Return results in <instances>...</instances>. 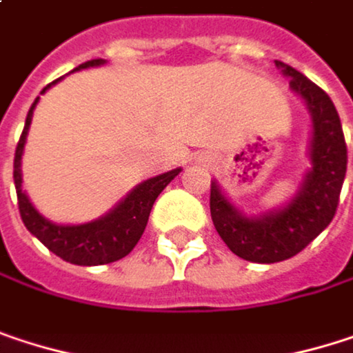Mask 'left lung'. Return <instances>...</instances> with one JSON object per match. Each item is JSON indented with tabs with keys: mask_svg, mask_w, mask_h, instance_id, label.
Here are the masks:
<instances>
[{
	"mask_svg": "<svg viewBox=\"0 0 353 353\" xmlns=\"http://www.w3.org/2000/svg\"><path fill=\"white\" fill-rule=\"evenodd\" d=\"M276 67L290 79V90L311 112V172L286 206L259 216H245L229 202L216 181L210 183V216L216 233L235 255L255 263L284 261L325 231L335 216L347 170V147L331 98L290 65L276 61Z\"/></svg>",
	"mask_w": 353,
	"mask_h": 353,
	"instance_id": "left-lung-1",
	"label": "left lung"
}]
</instances>
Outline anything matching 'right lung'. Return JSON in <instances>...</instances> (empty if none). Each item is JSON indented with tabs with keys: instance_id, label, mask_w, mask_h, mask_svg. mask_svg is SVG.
<instances>
[{
	"instance_id": "add662e5",
	"label": "right lung",
	"mask_w": 353,
	"mask_h": 353,
	"mask_svg": "<svg viewBox=\"0 0 353 353\" xmlns=\"http://www.w3.org/2000/svg\"><path fill=\"white\" fill-rule=\"evenodd\" d=\"M104 63H106L104 59H92L73 71L98 67ZM57 81L48 83L40 94H44ZM38 100L40 98H36L34 104L28 110L26 124H24L22 137L16 147V157H14V183H16V194H18V208H20V216L26 229L42 245L48 247V251H52L61 259L75 263V265H104V263L122 259L139 243L157 196L181 170L177 168L168 174H161V176H155L139 183L130 194H126L122 202H118L108 214L98 221H92L85 225H54L36 210L22 190V170H20L22 153H24L28 128H30Z\"/></svg>"
}]
</instances>
